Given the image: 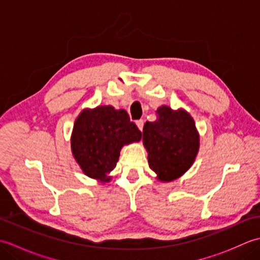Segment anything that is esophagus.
<instances>
[{"label": "esophagus", "mask_w": 260, "mask_h": 260, "mask_svg": "<svg viewBox=\"0 0 260 260\" xmlns=\"http://www.w3.org/2000/svg\"><path fill=\"white\" fill-rule=\"evenodd\" d=\"M136 125H137V127H139L140 131H143V127H144V120L143 119L136 120Z\"/></svg>", "instance_id": "1"}]
</instances>
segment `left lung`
<instances>
[{"label": "left lung", "instance_id": "1", "mask_svg": "<svg viewBox=\"0 0 260 260\" xmlns=\"http://www.w3.org/2000/svg\"><path fill=\"white\" fill-rule=\"evenodd\" d=\"M157 119L146 121L143 142L148 151V164L158 180L172 181L191 167L199 150L194 120L184 110L162 106Z\"/></svg>", "mask_w": 260, "mask_h": 260}]
</instances>
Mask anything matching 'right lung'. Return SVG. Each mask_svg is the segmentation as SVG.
Here are the masks:
<instances>
[{"label":"right lung","instance_id":"add662e5","mask_svg":"<svg viewBox=\"0 0 260 260\" xmlns=\"http://www.w3.org/2000/svg\"><path fill=\"white\" fill-rule=\"evenodd\" d=\"M141 139L126 110L101 106L84 110L76 119L71 150L86 175L108 182L110 178H105L117 164L121 146Z\"/></svg>","mask_w":260,"mask_h":260}]
</instances>
